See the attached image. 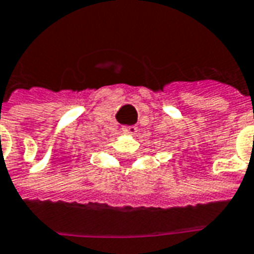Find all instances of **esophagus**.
I'll use <instances>...</instances> for the list:
<instances>
[{
  "instance_id": "34e87169",
  "label": "esophagus",
  "mask_w": 254,
  "mask_h": 254,
  "mask_svg": "<svg viewBox=\"0 0 254 254\" xmlns=\"http://www.w3.org/2000/svg\"><path fill=\"white\" fill-rule=\"evenodd\" d=\"M136 129H137V127H134V125H125V127H122V130L127 133H134L136 132Z\"/></svg>"
}]
</instances>
